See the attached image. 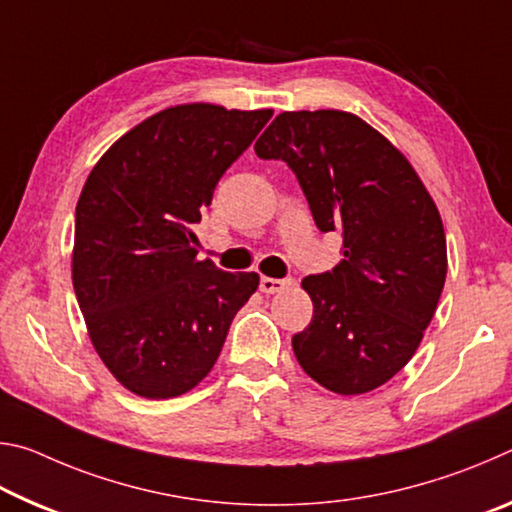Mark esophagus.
<instances>
[{"label": "esophagus", "mask_w": 512, "mask_h": 512, "mask_svg": "<svg viewBox=\"0 0 512 512\" xmlns=\"http://www.w3.org/2000/svg\"><path fill=\"white\" fill-rule=\"evenodd\" d=\"M293 284L291 277H287V280H275V277H262L259 280V291L266 293V296H271V293H282L284 289H289Z\"/></svg>", "instance_id": "obj_1"}]
</instances>
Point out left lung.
I'll return each instance as SVG.
<instances>
[{
    "label": "left lung",
    "instance_id": "left-lung-1",
    "mask_svg": "<svg viewBox=\"0 0 512 512\" xmlns=\"http://www.w3.org/2000/svg\"><path fill=\"white\" fill-rule=\"evenodd\" d=\"M296 173L316 225L343 232V259L309 275L311 323L293 336L307 375L339 395L370 393L418 350L447 275L445 228L411 162L345 110L280 112L255 142Z\"/></svg>",
    "mask_w": 512,
    "mask_h": 512
}]
</instances>
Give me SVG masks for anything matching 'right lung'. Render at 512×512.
<instances>
[{
    "mask_svg": "<svg viewBox=\"0 0 512 512\" xmlns=\"http://www.w3.org/2000/svg\"><path fill=\"white\" fill-rule=\"evenodd\" d=\"M273 110L183 103L144 119L94 164L76 203L72 282L94 350L121 386L169 400L219 359L257 273L198 262L192 225Z\"/></svg>",
    "mask_w": 512,
    "mask_h": 512,
    "instance_id": "add662e5",
    "label": "right lung"
}]
</instances>
